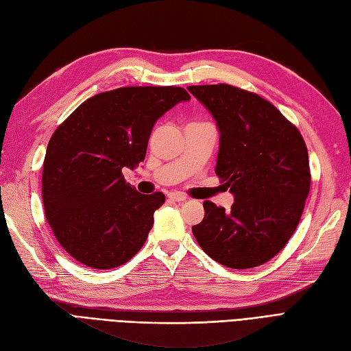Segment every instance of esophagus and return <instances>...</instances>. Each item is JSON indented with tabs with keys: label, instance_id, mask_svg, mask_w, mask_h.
Returning a JSON list of instances; mask_svg holds the SVG:
<instances>
[{
	"label": "esophagus",
	"instance_id": "obj_1",
	"mask_svg": "<svg viewBox=\"0 0 351 351\" xmlns=\"http://www.w3.org/2000/svg\"><path fill=\"white\" fill-rule=\"evenodd\" d=\"M168 197H169L171 199H173V201H178V202H180V201H184V199H186V195H184V193L178 192V191L169 192V193H168Z\"/></svg>",
	"mask_w": 351,
	"mask_h": 351
}]
</instances>
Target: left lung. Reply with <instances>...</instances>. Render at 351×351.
Returning a JSON list of instances; mask_svg holds the SVG:
<instances>
[{"instance_id":"obj_1","label":"left lung","mask_w":351,"mask_h":351,"mask_svg":"<svg viewBox=\"0 0 351 351\" xmlns=\"http://www.w3.org/2000/svg\"><path fill=\"white\" fill-rule=\"evenodd\" d=\"M188 90L219 130L215 173L234 195L231 210L204 201L192 232L210 258L230 269L271 260L290 240L305 207L311 174L298 128L255 93L219 85Z\"/></svg>"}]
</instances>
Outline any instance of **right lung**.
<instances>
[{"mask_svg":"<svg viewBox=\"0 0 351 351\" xmlns=\"http://www.w3.org/2000/svg\"><path fill=\"white\" fill-rule=\"evenodd\" d=\"M188 100L182 87L117 88L85 100L53 132L42 198L53 236L76 261L114 269L143 247L165 195L139 193L123 169L144 160L156 121Z\"/></svg>","mask_w":351,"mask_h":351,"instance_id":"1","label":"right lung"}]
</instances>
